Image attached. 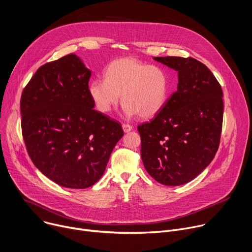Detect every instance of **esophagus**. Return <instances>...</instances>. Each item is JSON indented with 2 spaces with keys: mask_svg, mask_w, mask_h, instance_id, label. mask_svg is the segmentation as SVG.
<instances>
[{
  "mask_svg": "<svg viewBox=\"0 0 252 252\" xmlns=\"http://www.w3.org/2000/svg\"><path fill=\"white\" fill-rule=\"evenodd\" d=\"M122 128H123L125 133H128V132H130L132 130V126L129 125V124H122Z\"/></svg>",
  "mask_w": 252,
  "mask_h": 252,
  "instance_id": "esophagus-1",
  "label": "esophagus"
}]
</instances>
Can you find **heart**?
Masks as SVG:
<instances>
[{
    "label": "heart",
    "instance_id": "obj_1",
    "mask_svg": "<svg viewBox=\"0 0 252 252\" xmlns=\"http://www.w3.org/2000/svg\"><path fill=\"white\" fill-rule=\"evenodd\" d=\"M105 79H94L89 94L95 109L109 113L122 94L123 111L127 116L151 118L164 106L168 93L166 71L132 57L112 62L105 68Z\"/></svg>",
    "mask_w": 252,
    "mask_h": 252
}]
</instances>
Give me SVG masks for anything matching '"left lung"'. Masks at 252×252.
Listing matches in <instances>:
<instances>
[{"instance_id": "left-lung-1", "label": "left lung", "mask_w": 252, "mask_h": 252, "mask_svg": "<svg viewBox=\"0 0 252 252\" xmlns=\"http://www.w3.org/2000/svg\"><path fill=\"white\" fill-rule=\"evenodd\" d=\"M178 71V90L150 122L137 127L145 169L164 186L190 182L220 144L223 92L211 70L192 57H154Z\"/></svg>"}]
</instances>
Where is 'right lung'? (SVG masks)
Wrapping results in <instances>:
<instances>
[{"instance_id":"1","label":"right lung","mask_w":252,"mask_h":252,"mask_svg":"<svg viewBox=\"0 0 252 252\" xmlns=\"http://www.w3.org/2000/svg\"><path fill=\"white\" fill-rule=\"evenodd\" d=\"M91 70L68 54L40 66L22 92L24 142L34 165L64 188L98 182L124 135L121 124L94 110Z\"/></svg>"}]
</instances>
